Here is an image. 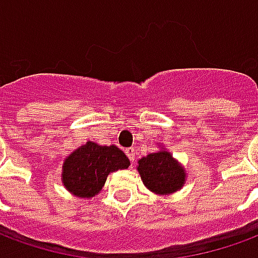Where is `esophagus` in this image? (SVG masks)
Listing matches in <instances>:
<instances>
[{
  "mask_svg": "<svg viewBox=\"0 0 258 258\" xmlns=\"http://www.w3.org/2000/svg\"><path fill=\"white\" fill-rule=\"evenodd\" d=\"M125 155L128 156V159L131 160V163L134 162V159H135V149H134V148H127V149H125Z\"/></svg>",
  "mask_w": 258,
  "mask_h": 258,
  "instance_id": "1",
  "label": "esophagus"
}]
</instances>
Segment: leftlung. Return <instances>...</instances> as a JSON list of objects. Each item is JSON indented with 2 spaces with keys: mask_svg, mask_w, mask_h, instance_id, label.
<instances>
[{
  "mask_svg": "<svg viewBox=\"0 0 258 258\" xmlns=\"http://www.w3.org/2000/svg\"><path fill=\"white\" fill-rule=\"evenodd\" d=\"M138 171L144 184L156 194H171L185 181L184 168L166 151L151 153L138 162Z\"/></svg>",
  "mask_w": 258,
  "mask_h": 258,
  "instance_id": "obj_1",
  "label": "left lung"
}]
</instances>
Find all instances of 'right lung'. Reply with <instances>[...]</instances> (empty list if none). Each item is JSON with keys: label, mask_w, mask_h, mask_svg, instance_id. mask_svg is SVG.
I'll list each match as a JSON object with an SVG mask.
<instances>
[{"label": "right lung", "mask_w": 258, "mask_h": 258, "mask_svg": "<svg viewBox=\"0 0 258 258\" xmlns=\"http://www.w3.org/2000/svg\"><path fill=\"white\" fill-rule=\"evenodd\" d=\"M128 166V157L117 146L87 142L66 159L62 174L63 184L79 198H92L102 189L109 173Z\"/></svg>", "instance_id": "obj_1"}]
</instances>
